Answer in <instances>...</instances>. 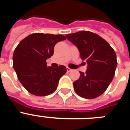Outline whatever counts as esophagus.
I'll return each mask as SVG.
<instances>
[{"mask_svg": "<svg viewBox=\"0 0 130 130\" xmlns=\"http://www.w3.org/2000/svg\"><path fill=\"white\" fill-rule=\"evenodd\" d=\"M66 70H67V72H70L72 70V69H70V68H68V67L66 68Z\"/></svg>", "mask_w": 130, "mask_h": 130, "instance_id": "1", "label": "esophagus"}]
</instances>
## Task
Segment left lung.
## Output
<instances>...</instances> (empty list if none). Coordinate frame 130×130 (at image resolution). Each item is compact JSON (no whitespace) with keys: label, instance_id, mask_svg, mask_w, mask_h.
Instances as JSON below:
<instances>
[{"label":"left lung","instance_id":"left-lung-1","mask_svg":"<svg viewBox=\"0 0 130 130\" xmlns=\"http://www.w3.org/2000/svg\"><path fill=\"white\" fill-rule=\"evenodd\" d=\"M67 39L78 48L81 58L86 60L85 73L73 82L77 94L87 99L102 95L112 81L117 66L114 49L99 35L90 31L66 34Z\"/></svg>","mask_w":130,"mask_h":130}]
</instances>
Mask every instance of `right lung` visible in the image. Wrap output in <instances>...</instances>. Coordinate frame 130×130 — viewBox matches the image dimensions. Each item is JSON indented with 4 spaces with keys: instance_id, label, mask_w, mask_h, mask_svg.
Here are the masks:
<instances>
[{
    "instance_id": "add662e5",
    "label": "right lung",
    "mask_w": 130,
    "mask_h": 130,
    "mask_svg": "<svg viewBox=\"0 0 130 130\" xmlns=\"http://www.w3.org/2000/svg\"><path fill=\"white\" fill-rule=\"evenodd\" d=\"M62 34L34 33L22 40L15 49L13 66L19 81L32 94L47 96L55 91L66 68L47 67L46 60L53 55L54 47L66 40Z\"/></svg>"
}]
</instances>
